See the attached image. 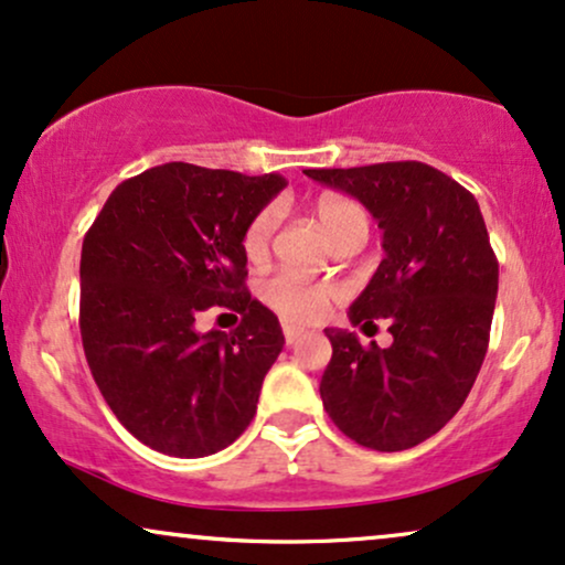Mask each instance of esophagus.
Returning <instances> with one entry per match:
<instances>
[{
  "mask_svg": "<svg viewBox=\"0 0 565 565\" xmlns=\"http://www.w3.org/2000/svg\"><path fill=\"white\" fill-rule=\"evenodd\" d=\"M302 333H305L302 328H297V326H291V323H284V341H287L289 347L297 344L299 335H302Z\"/></svg>",
  "mask_w": 565,
  "mask_h": 565,
  "instance_id": "1",
  "label": "esophagus"
}]
</instances>
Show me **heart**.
Instances as JSON below:
<instances>
[{"mask_svg": "<svg viewBox=\"0 0 565 565\" xmlns=\"http://www.w3.org/2000/svg\"><path fill=\"white\" fill-rule=\"evenodd\" d=\"M312 216L323 230L331 245H341L344 239L367 234L370 216L365 205L347 195H320L312 203ZM278 224V213L274 205L258 211L242 234V249L247 260H263L270 249V237H274ZM263 299L268 307H274L281 318L291 323H312L323 318L331 302L339 299V289L326 281H310V278L295 274H276L263 281L260 289Z\"/></svg>", "mask_w": 565, "mask_h": 565, "instance_id": "b5f03b06", "label": "heart"}]
</instances>
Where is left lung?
I'll return each instance as SVG.
<instances>
[{
  "label": "left lung",
  "mask_w": 565,
  "mask_h": 565,
  "mask_svg": "<svg viewBox=\"0 0 565 565\" xmlns=\"http://www.w3.org/2000/svg\"><path fill=\"white\" fill-rule=\"evenodd\" d=\"M360 200L383 230L385 258L354 305V326L388 320L391 347L326 328L333 354L320 398L347 438L406 451L469 396L490 341L498 258L475 195L423 161L305 169Z\"/></svg>",
  "instance_id": "obj_1"
}]
</instances>
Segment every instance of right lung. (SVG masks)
<instances>
[{
  "label": "right lung",
  "instance_id": "obj_1",
  "mask_svg": "<svg viewBox=\"0 0 565 565\" xmlns=\"http://www.w3.org/2000/svg\"><path fill=\"white\" fill-rule=\"evenodd\" d=\"M284 184L171 161L117 184L85 234V360L119 423L153 451L211 456L253 423L284 333L245 287L242 234ZM213 303L241 312L234 332L196 333Z\"/></svg>",
  "mask_w": 565,
  "mask_h": 565
}]
</instances>
